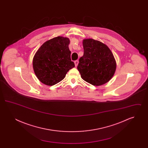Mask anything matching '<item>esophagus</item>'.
I'll return each mask as SVG.
<instances>
[{
	"label": "esophagus",
	"mask_w": 148,
	"mask_h": 148,
	"mask_svg": "<svg viewBox=\"0 0 148 148\" xmlns=\"http://www.w3.org/2000/svg\"><path fill=\"white\" fill-rule=\"evenodd\" d=\"M74 63H75V66H77V64L79 63V61H78V60H75V61L74 62Z\"/></svg>",
	"instance_id": "obj_1"
}]
</instances>
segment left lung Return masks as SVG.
<instances>
[{
	"instance_id": "8db88e82",
	"label": "left lung",
	"mask_w": 148,
	"mask_h": 148,
	"mask_svg": "<svg viewBox=\"0 0 148 148\" xmlns=\"http://www.w3.org/2000/svg\"><path fill=\"white\" fill-rule=\"evenodd\" d=\"M84 55L79 59L77 66L81 77L95 86L108 82L116 70V62L107 45L92 39L83 41Z\"/></svg>"
}]
</instances>
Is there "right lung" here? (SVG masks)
<instances>
[{
	"mask_svg": "<svg viewBox=\"0 0 148 148\" xmlns=\"http://www.w3.org/2000/svg\"><path fill=\"white\" fill-rule=\"evenodd\" d=\"M69 43V38L57 36L44 42L36 52L33 60V69L43 84H56L75 66L71 60Z\"/></svg>",
	"mask_w": 148,
	"mask_h": 148,
	"instance_id": "add662e5",
	"label": "right lung"
}]
</instances>
